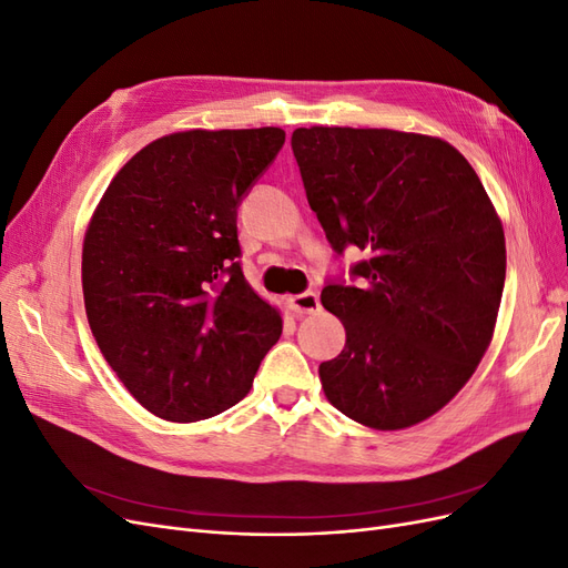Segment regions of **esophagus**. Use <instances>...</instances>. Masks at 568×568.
<instances>
[{"instance_id": "34e87169", "label": "esophagus", "mask_w": 568, "mask_h": 568, "mask_svg": "<svg viewBox=\"0 0 568 568\" xmlns=\"http://www.w3.org/2000/svg\"><path fill=\"white\" fill-rule=\"evenodd\" d=\"M286 303L296 315H313V313H320V307H322L320 296L315 294V291H305V294L288 296Z\"/></svg>"}]
</instances>
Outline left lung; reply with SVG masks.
<instances>
[{
	"label": "left lung",
	"mask_w": 568,
	"mask_h": 568,
	"mask_svg": "<svg viewBox=\"0 0 568 568\" xmlns=\"http://www.w3.org/2000/svg\"><path fill=\"white\" fill-rule=\"evenodd\" d=\"M305 196L326 242L367 253L322 305L346 346L320 365L326 400L379 432L448 405L490 346L507 251L503 222L469 161L438 136L298 128Z\"/></svg>",
	"instance_id": "left-lung-1"
}]
</instances>
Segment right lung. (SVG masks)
Listing matches in <instances>:
<instances>
[{"instance_id":"add662e5","label":"right lung","mask_w":568,"mask_h":568,"mask_svg":"<svg viewBox=\"0 0 568 568\" xmlns=\"http://www.w3.org/2000/svg\"><path fill=\"white\" fill-rule=\"evenodd\" d=\"M286 132L186 130L120 168L82 244L101 355L153 415L199 422L248 393L282 315L248 286L236 209Z\"/></svg>"}]
</instances>
